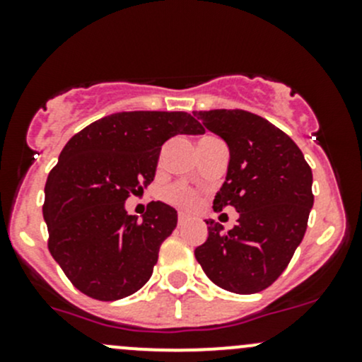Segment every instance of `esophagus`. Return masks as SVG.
I'll use <instances>...</instances> for the list:
<instances>
[{
    "mask_svg": "<svg viewBox=\"0 0 362 362\" xmlns=\"http://www.w3.org/2000/svg\"><path fill=\"white\" fill-rule=\"evenodd\" d=\"M187 215L185 214H178V226H184L185 222H187Z\"/></svg>",
    "mask_w": 362,
    "mask_h": 362,
    "instance_id": "1",
    "label": "esophagus"
}]
</instances>
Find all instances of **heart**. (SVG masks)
Segmentation results:
<instances>
[{
    "instance_id": "1",
    "label": "heart",
    "mask_w": 362,
    "mask_h": 362,
    "mask_svg": "<svg viewBox=\"0 0 362 362\" xmlns=\"http://www.w3.org/2000/svg\"><path fill=\"white\" fill-rule=\"evenodd\" d=\"M163 198L166 199L168 203L175 204V206L187 208V210H192V208L198 204V194L184 184H175L170 185L168 189H164Z\"/></svg>"
}]
</instances>
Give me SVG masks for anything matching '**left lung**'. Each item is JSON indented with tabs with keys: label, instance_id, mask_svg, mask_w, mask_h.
Here are the masks:
<instances>
[{
	"label": "left lung",
	"instance_id": "1",
	"mask_svg": "<svg viewBox=\"0 0 362 362\" xmlns=\"http://www.w3.org/2000/svg\"><path fill=\"white\" fill-rule=\"evenodd\" d=\"M229 147L228 175L214 210L233 206L238 224L224 231L208 218V238L194 250L215 286L261 293L293 259L313 206L312 170L298 145L262 117L245 110L194 112Z\"/></svg>",
	"mask_w": 362,
	"mask_h": 362
}]
</instances>
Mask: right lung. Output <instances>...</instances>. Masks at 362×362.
<instances>
[{"label":"right lung","instance_id":"right-lung-1","mask_svg":"<svg viewBox=\"0 0 362 362\" xmlns=\"http://www.w3.org/2000/svg\"><path fill=\"white\" fill-rule=\"evenodd\" d=\"M203 133L185 112H119L64 145L47 178L43 218L50 254L80 293L115 301L148 282L177 210L152 202L138 218L124 203L154 180L164 141Z\"/></svg>","mask_w":362,"mask_h":362}]
</instances>
